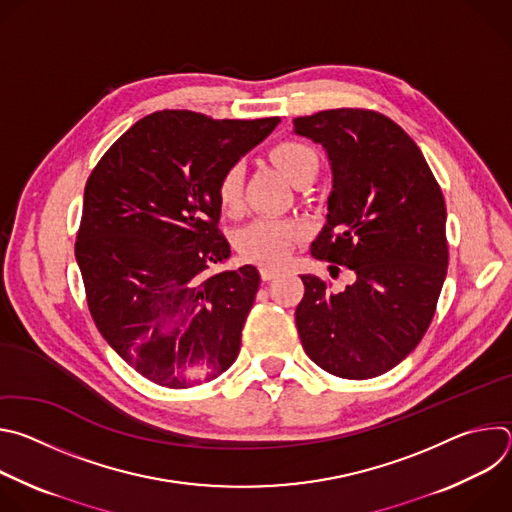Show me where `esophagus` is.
<instances>
[{
  "label": "esophagus",
  "instance_id": "obj_1",
  "mask_svg": "<svg viewBox=\"0 0 512 512\" xmlns=\"http://www.w3.org/2000/svg\"><path fill=\"white\" fill-rule=\"evenodd\" d=\"M259 273H261V279H263V281H271V279H275V277L281 275V271L275 269V267H261Z\"/></svg>",
  "mask_w": 512,
  "mask_h": 512
}]
</instances>
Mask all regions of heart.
Here are the masks:
<instances>
[{"label": "heart", "mask_w": 512, "mask_h": 512, "mask_svg": "<svg viewBox=\"0 0 512 512\" xmlns=\"http://www.w3.org/2000/svg\"><path fill=\"white\" fill-rule=\"evenodd\" d=\"M273 162L283 172L289 182H298L308 172H318V156L306 143L300 141H285L279 143L271 152ZM243 166L233 164L229 166L221 180H218V202L225 210H237L243 198ZM302 231L294 221L287 218H273L263 216L257 221L245 225L235 235V247L247 261L263 263V265H277L285 261L289 251L294 249L296 241L300 239Z\"/></svg>", "instance_id": "b5f03b06"}]
</instances>
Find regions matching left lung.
<instances>
[{
    "label": "left lung",
    "instance_id": "obj_1",
    "mask_svg": "<svg viewBox=\"0 0 512 512\" xmlns=\"http://www.w3.org/2000/svg\"><path fill=\"white\" fill-rule=\"evenodd\" d=\"M332 168L316 259L344 265L354 281L332 291L302 275L296 326L306 354L342 379H373L423 338L448 273L446 202L415 141L389 117L328 109L294 119Z\"/></svg>",
    "mask_w": 512,
    "mask_h": 512
}]
</instances>
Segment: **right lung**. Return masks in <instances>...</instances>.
<instances>
[{
  "label": "right lung",
  "instance_id": "right-lung-1",
  "mask_svg": "<svg viewBox=\"0 0 512 512\" xmlns=\"http://www.w3.org/2000/svg\"><path fill=\"white\" fill-rule=\"evenodd\" d=\"M158 111L129 127L85 186L75 257L107 344L148 381L186 389L225 373L261 277L218 231V180L279 123Z\"/></svg>",
  "mask_w": 512,
  "mask_h": 512
}]
</instances>
